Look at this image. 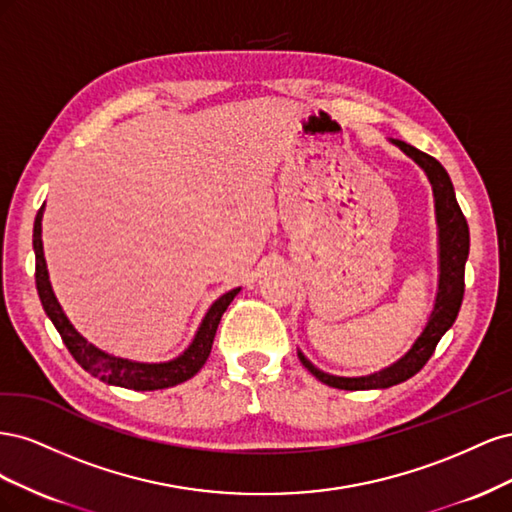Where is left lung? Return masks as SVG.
I'll use <instances>...</instances> for the list:
<instances>
[{"instance_id":"1","label":"left lung","mask_w":512,"mask_h":512,"mask_svg":"<svg viewBox=\"0 0 512 512\" xmlns=\"http://www.w3.org/2000/svg\"><path fill=\"white\" fill-rule=\"evenodd\" d=\"M401 151L412 158L418 166L425 170V175L431 183L433 200H436V222H438V258H440V280H438V294L436 303H433L431 316L425 324L423 333L416 337L412 348L397 359L393 365L374 371L369 376L359 378H344L333 376L327 371L318 369L307 356L299 350V359L305 365L309 374L316 376L320 382L333 386V389L344 391H365V389H389L399 382H406L414 374L423 369V365L431 359L433 350H436L442 335L453 327V322L459 314V307L463 301V273H466V260L470 254V230L468 222L463 218L459 203L455 198V190L451 177L444 170V166L427 156V153L418 151L416 147L404 141H391Z\"/></svg>"}]
</instances>
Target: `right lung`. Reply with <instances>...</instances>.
Wrapping results in <instances>:
<instances>
[{"instance_id":"right-lung-1","label":"right lung","mask_w":512,"mask_h":512,"mask_svg":"<svg viewBox=\"0 0 512 512\" xmlns=\"http://www.w3.org/2000/svg\"><path fill=\"white\" fill-rule=\"evenodd\" d=\"M42 213H44V205L40 207L34 222L36 288H38V297L42 301L46 316H49L51 322L55 324V329L59 331L61 339H64V344L74 356V361L79 363L85 371H89L91 376L104 380L106 384L123 386V389H132V391L168 389V386L181 384L185 380H190L192 376H196L200 367H203L205 361L209 359L213 337H215V331H218L222 314L226 312L230 301L237 297V292L241 288L228 290L209 307V312L205 314L203 322H200L192 344L179 356H175V359L164 361V363H138L130 359H121V356H113L100 350L98 346L89 344L87 339L72 327V322L68 320V316L64 314V309H61L55 297L49 282V269H46L44 250H42Z\"/></svg>"}]
</instances>
